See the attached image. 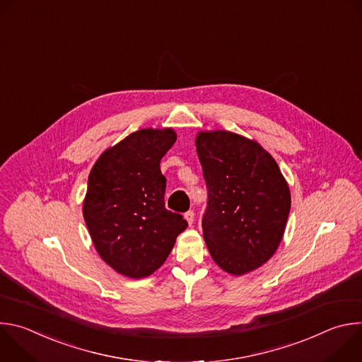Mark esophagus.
<instances>
[{
    "label": "esophagus",
    "mask_w": 362,
    "mask_h": 362,
    "mask_svg": "<svg viewBox=\"0 0 362 362\" xmlns=\"http://www.w3.org/2000/svg\"><path fill=\"white\" fill-rule=\"evenodd\" d=\"M185 218H186L187 223L192 225V223L194 222V212H193V211H187V212L185 214Z\"/></svg>",
    "instance_id": "obj_1"
}]
</instances>
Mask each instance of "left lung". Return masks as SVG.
Segmentation results:
<instances>
[{"instance_id": "obj_1", "label": "left lung", "mask_w": 362, "mask_h": 362, "mask_svg": "<svg viewBox=\"0 0 362 362\" xmlns=\"http://www.w3.org/2000/svg\"><path fill=\"white\" fill-rule=\"evenodd\" d=\"M196 150L208 187L203 238L214 261L232 275L264 265L278 249L291 193L271 154L230 132H202Z\"/></svg>"}]
</instances>
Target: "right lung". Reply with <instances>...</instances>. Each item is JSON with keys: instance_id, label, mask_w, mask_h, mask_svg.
Segmentation results:
<instances>
[{"instance_id": "obj_1", "label": "right lung", "mask_w": 362, "mask_h": 362, "mask_svg": "<svg viewBox=\"0 0 362 362\" xmlns=\"http://www.w3.org/2000/svg\"><path fill=\"white\" fill-rule=\"evenodd\" d=\"M175 141L172 129H141L107 148L90 172L84 221L101 259L124 276L159 269L187 228L165 208L160 160Z\"/></svg>"}]
</instances>
